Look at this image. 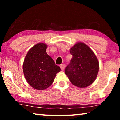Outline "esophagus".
<instances>
[{
	"label": "esophagus",
	"mask_w": 120,
	"mask_h": 120,
	"mask_svg": "<svg viewBox=\"0 0 120 120\" xmlns=\"http://www.w3.org/2000/svg\"><path fill=\"white\" fill-rule=\"evenodd\" d=\"M60 69H61V70H62V71H63L64 70V68H65V64H61L60 65Z\"/></svg>",
	"instance_id": "1"
}]
</instances>
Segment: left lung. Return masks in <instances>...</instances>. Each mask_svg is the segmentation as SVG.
<instances>
[{"mask_svg": "<svg viewBox=\"0 0 120 120\" xmlns=\"http://www.w3.org/2000/svg\"><path fill=\"white\" fill-rule=\"evenodd\" d=\"M73 56L65 73L72 84L85 88L95 81L99 71V62L91 48L82 42H78L70 47Z\"/></svg>", "mask_w": 120, "mask_h": 120, "instance_id": "obj_1", "label": "left lung"}]
</instances>
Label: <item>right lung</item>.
<instances>
[{
	"label": "right lung",
	"instance_id": "obj_1",
	"mask_svg": "<svg viewBox=\"0 0 120 120\" xmlns=\"http://www.w3.org/2000/svg\"><path fill=\"white\" fill-rule=\"evenodd\" d=\"M47 45L35 44L29 49L23 63V71L27 82L38 90H44L53 82L60 68L46 53Z\"/></svg>",
	"mask_w": 120,
	"mask_h": 120
}]
</instances>
